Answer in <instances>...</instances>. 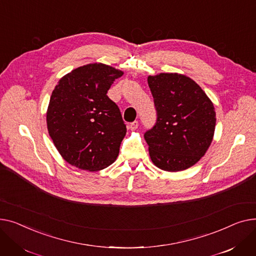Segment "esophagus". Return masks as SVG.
I'll return each instance as SVG.
<instances>
[{
    "instance_id": "34e87169",
    "label": "esophagus",
    "mask_w": 256,
    "mask_h": 256,
    "mask_svg": "<svg viewBox=\"0 0 256 256\" xmlns=\"http://www.w3.org/2000/svg\"><path fill=\"white\" fill-rule=\"evenodd\" d=\"M138 127V121H134V122H132V123L129 125V128H130L131 130H136Z\"/></svg>"
}]
</instances>
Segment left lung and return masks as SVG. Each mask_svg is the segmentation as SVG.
<instances>
[{
    "mask_svg": "<svg viewBox=\"0 0 256 256\" xmlns=\"http://www.w3.org/2000/svg\"><path fill=\"white\" fill-rule=\"evenodd\" d=\"M157 121L144 133L152 162L162 170L180 172L198 163L214 138L216 112L202 88L178 73L150 75Z\"/></svg>",
    "mask_w": 256,
    "mask_h": 256,
    "instance_id": "1",
    "label": "left lung"
}]
</instances>
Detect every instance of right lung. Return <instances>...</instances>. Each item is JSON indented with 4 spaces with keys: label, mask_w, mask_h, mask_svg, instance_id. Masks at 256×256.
Segmentation results:
<instances>
[{
    "label": "right lung",
    "mask_w": 256,
    "mask_h": 256,
    "mask_svg": "<svg viewBox=\"0 0 256 256\" xmlns=\"http://www.w3.org/2000/svg\"><path fill=\"white\" fill-rule=\"evenodd\" d=\"M123 74L102 63L88 64L64 75L54 86L48 129L58 153L72 166L97 172L116 161L127 129L106 93Z\"/></svg>",
    "instance_id": "1"
}]
</instances>
